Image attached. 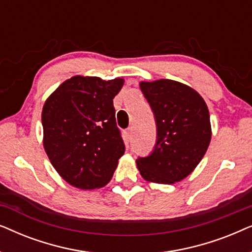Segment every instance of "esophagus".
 <instances>
[{"label":"esophagus","mask_w":252,"mask_h":252,"mask_svg":"<svg viewBox=\"0 0 252 252\" xmlns=\"http://www.w3.org/2000/svg\"><path fill=\"white\" fill-rule=\"evenodd\" d=\"M133 130H134V127H133V126H129L128 128L126 129V132H125V133H126V136L128 137L129 140L132 139V134H133Z\"/></svg>","instance_id":"34e87169"}]
</instances>
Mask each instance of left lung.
<instances>
[{
    "label": "left lung",
    "instance_id": "1",
    "mask_svg": "<svg viewBox=\"0 0 252 252\" xmlns=\"http://www.w3.org/2000/svg\"><path fill=\"white\" fill-rule=\"evenodd\" d=\"M157 126L153 153L136 159L148 182L172 185L187 178L204 157L211 141L208 105L189 86L170 79L141 81Z\"/></svg>",
    "mask_w": 252,
    "mask_h": 252
}]
</instances>
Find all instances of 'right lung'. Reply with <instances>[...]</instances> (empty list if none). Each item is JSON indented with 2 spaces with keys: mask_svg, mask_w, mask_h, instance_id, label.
Returning <instances> with one entry per match:
<instances>
[{
  "mask_svg": "<svg viewBox=\"0 0 252 252\" xmlns=\"http://www.w3.org/2000/svg\"><path fill=\"white\" fill-rule=\"evenodd\" d=\"M124 82L74 75L44 102L43 148L57 173L75 188L104 187L125 153L113 108Z\"/></svg>",
  "mask_w": 252,
  "mask_h": 252,
  "instance_id": "right-lung-1",
  "label": "right lung"
}]
</instances>
